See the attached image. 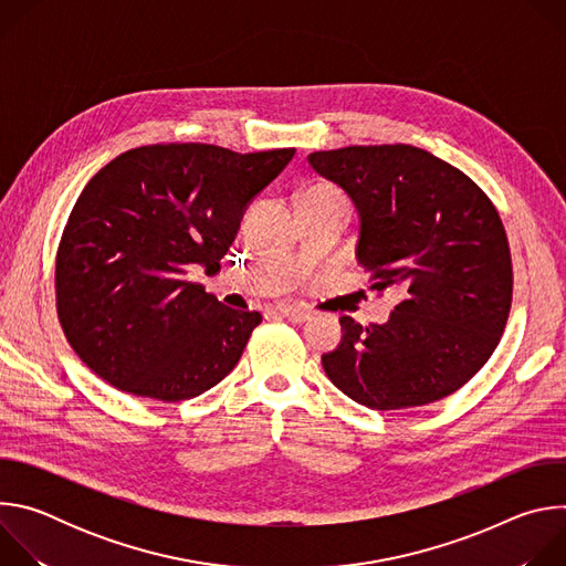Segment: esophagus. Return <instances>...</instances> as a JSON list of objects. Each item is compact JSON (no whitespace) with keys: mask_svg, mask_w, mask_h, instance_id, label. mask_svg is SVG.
I'll return each instance as SVG.
<instances>
[{"mask_svg":"<svg viewBox=\"0 0 566 566\" xmlns=\"http://www.w3.org/2000/svg\"><path fill=\"white\" fill-rule=\"evenodd\" d=\"M273 313L291 319V322H304L311 317V313L306 308H300V306H289V304H280L273 308Z\"/></svg>","mask_w":566,"mask_h":566,"instance_id":"esophagus-1","label":"esophagus"}]
</instances>
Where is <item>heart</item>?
<instances>
[{
	"instance_id": "1",
	"label": "heart",
	"mask_w": 566,
	"mask_h": 566,
	"mask_svg": "<svg viewBox=\"0 0 566 566\" xmlns=\"http://www.w3.org/2000/svg\"><path fill=\"white\" fill-rule=\"evenodd\" d=\"M302 197H329V199H340V201H345V199L340 197V192H336L334 188H327V186H315V188L306 190Z\"/></svg>"
}]
</instances>
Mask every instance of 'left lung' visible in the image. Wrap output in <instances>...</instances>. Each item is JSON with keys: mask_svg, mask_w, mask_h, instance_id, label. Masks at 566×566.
Segmentation results:
<instances>
[{"mask_svg": "<svg viewBox=\"0 0 566 566\" xmlns=\"http://www.w3.org/2000/svg\"><path fill=\"white\" fill-rule=\"evenodd\" d=\"M358 212L356 260L402 300L382 325L340 317L322 354L329 380L371 410L428 406L495 352L513 297L502 219L461 170L412 145H352L306 156Z\"/></svg>", "mask_w": 566, "mask_h": 566, "instance_id": "left-lung-1", "label": "left lung"}]
</instances>
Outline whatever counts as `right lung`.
<instances>
[{
	"label": "right lung",
	"instance_id": "add662e5",
	"mask_svg": "<svg viewBox=\"0 0 566 566\" xmlns=\"http://www.w3.org/2000/svg\"><path fill=\"white\" fill-rule=\"evenodd\" d=\"M293 154L147 145L85 186L62 232L55 293L64 336L92 371L158 400L199 396L232 371L262 315L223 306L188 273L219 269Z\"/></svg>",
	"mask_w": 566,
	"mask_h": 566
}]
</instances>
